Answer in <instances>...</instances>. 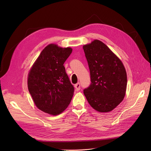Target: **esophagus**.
Segmentation results:
<instances>
[{"instance_id":"obj_1","label":"esophagus","mask_w":151,"mask_h":151,"mask_svg":"<svg viewBox=\"0 0 151 151\" xmlns=\"http://www.w3.org/2000/svg\"><path fill=\"white\" fill-rule=\"evenodd\" d=\"M75 88L76 91H80V83H78L77 84H76L75 85Z\"/></svg>"}]
</instances>
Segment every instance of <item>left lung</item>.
I'll return each mask as SVG.
<instances>
[{
    "instance_id": "1",
    "label": "left lung",
    "mask_w": 151,
    "mask_h": 151,
    "mask_svg": "<svg viewBox=\"0 0 151 151\" xmlns=\"http://www.w3.org/2000/svg\"><path fill=\"white\" fill-rule=\"evenodd\" d=\"M91 84L84 89L90 105L101 113L109 112L123 100L127 79L122 61L102 42L95 40L83 46Z\"/></svg>"
}]
</instances>
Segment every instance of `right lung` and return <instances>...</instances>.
Listing matches in <instances>:
<instances>
[{"label":"right lung","mask_w":151,"mask_h":151,"mask_svg":"<svg viewBox=\"0 0 151 151\" xmlns=\"http://www.w3.org/2000/svg\"><path fill=\"white\" fill-rule=\"evenodd\" d=\"M72 52L71 47L55 44L46 46L30 68L27 86L36 106L51 115H58L69 105L74 87L63 63Z\"/></svg>","instance_id":"1"}]
</instances>
